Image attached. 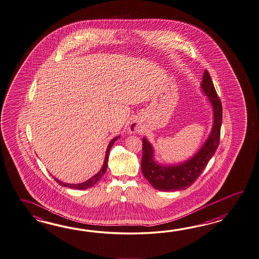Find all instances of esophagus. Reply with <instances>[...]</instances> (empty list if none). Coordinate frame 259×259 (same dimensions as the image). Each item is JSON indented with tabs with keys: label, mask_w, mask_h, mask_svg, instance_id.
<instances>
[{
	"label": "esophagus",
	"mask_w": 259,
	"mask_h": 259,
	"mask_svg": "<svg viewBox=\"0 0 259 259\" xmlns=\"http://www.w3.org/2000/svg\"><path fill=\"white\" fill-rule=\"evenodd\" d=\"M141 126L138 122H132L131 125L128 126V132L131 133H140Z\"/></svg>",
	"instance_id": "obj_1"
}]
</instances>
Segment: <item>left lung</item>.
<instances>
[{
    "mask_svg": "<svg viewBox=\"0 0 259 259\" xmlns=\"http://www.w3.org/2000/svg\"><path fill=\"white\" fill-rule=\"evenodd\" d=\"M201 89L211 104L213 124L211 132L199 150L190 159L178 164H162L154 158V148L146 137L143 138L141 169L153 188L163 192L186 190L194 183L216 152L220 142L223 108L209 73L205 70Z\"/></svg>",
    "mask_w": 259,
    "mask_h": 259,
    "instance_id": "1",
    "label": "left lung"
}]
</instances>
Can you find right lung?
Wrapping results in <instances>:
<instances>
[{
	"label": "right lung",
	"instance_id": "right-lung-1",
	"mask_svg": "<svg viewBox=\"0 0 259 259\" xmlns=\"http://www.w3.org/2000/svg\"><path fill=\"white\" fill-rule=\"evenodd\" d=\"M120 138V136H117V137H115V138H113L112 139V141L109 143V145H108V147H107L106 150V155H105V159H104V162H103V165L101 167V169H100V171L98 172V174H96L94 177H92L91 179H88L87 181H84V182H82V183H79V184H69V183H65V182H63V181H60L57 179H55V178H53L54 180L57 182V183H59V185L61 186H65V187H68V188H71V189H77V190H87L88 188H91L92 186L95 185L99 180H100L102 177H103V175L106 172L107 168H108V160H109V154H110V149L112 148V146H113V144H114V142L116 141V140Z\"/></svg>",
	"mask_w": 259,
	"mask_h": 259
}]
</instances>
